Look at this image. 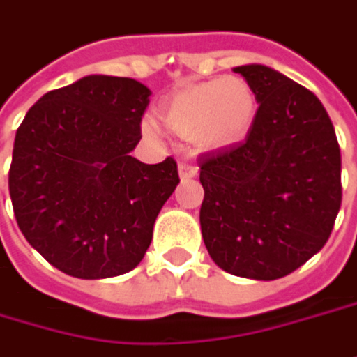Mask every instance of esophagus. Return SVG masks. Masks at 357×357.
I'll return each instance as SVG.
<instances>
[{"mask_svg":"<svg viewBox=\"0 0 357 357\" xmlns=\"http://www.w3.org/2000/svg\"><path fill=\"white\" fill-rule=\"evenodd\" d=\"M178 169H179V178L181 179H190L198 176V167H196V165H192V163H185V161H181V163H179Z\"/></svg>","mask_w":357,"mask_h":357,"instance_id":"1","label":"esophagus"}]
</instances>
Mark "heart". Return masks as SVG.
I'll list each match as a JSON object with an SVG mask.
<instances>
[{
	"instance_id": "heart-1",
	"label": "heart",
	"mask_w": 357,
	"mask_h": 357,
	"mask_svg": "<svg viewBox=\"0 0 357 357\" xmlns=\"http://www.w3.org/2000/svg\"><path fill=\"white\" fill-rule=\"evenodd\" d=\"M259 115L255 89L242 76H222L188 84L165 98L159 116L179 137H190L199 151H224L242 143ZM151 133V125H143Z\"/></svg>"
}]
</instances>
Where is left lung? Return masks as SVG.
Instances as JSON below:
<instances>
[{
	"instance_id": "obj_1",
	"label": "left lung",
	"mask_w": 357,
	"mask_h": 357,
	"mask_svg": "<svg viewBox=\"0 0 357 357\" xmlns=\"http://www.w3.org/2000/svg\"><path fill=\"white\" fill-rule=\"evenodd\" d=\"M234 73L255 89L246 139L204 153L202 238L222 271L275 281L317 255L342 206V153L319 98L262 64Z\"/></svg>"
}]
</instances>
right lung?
<instances>
[{
  "label": "right lung",
  "instance_id": "1",
  "mask_svg": "<svg viewBox=\"0 0 357 357\" xmlns=\"http://www.w3.org/2000/svg\"><path fill=\"white\" fill-rule=\"evenodd\" d=\"M151 91L91 74L42 96L22 121L10 196L22 234L58 271L109 279L145 257L178 163L131 158Z\"/></svg>",
  "mask_w": 357,
  "mask_h": 357
}]
</instances>
